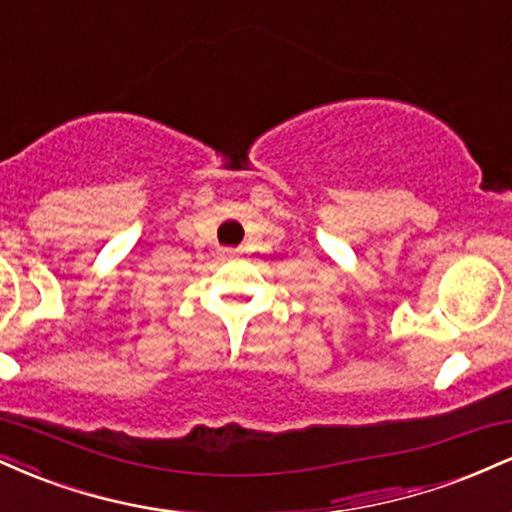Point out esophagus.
<instances>
[{"mask_svg":"<svg viewBox=\"0 0 512 512\" xmlns=\"http://www.w3.org/2000/svg\"><path fill=\"white\" fill-rule=\"evenodd\" d=\"M221 255L226 257V260H231V257H238L240 250H221Z\"/></svg>","mask_w":512,"mask_h":512,"instance_id":"1","label":"esophagus"}]
</instances>
